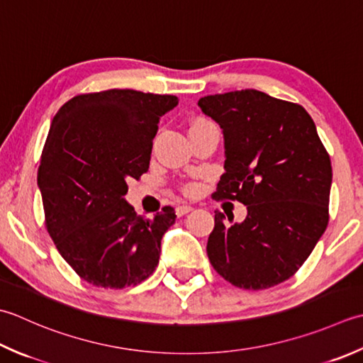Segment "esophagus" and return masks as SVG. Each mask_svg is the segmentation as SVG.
Here are the masks:
<instances>
[{
    "label": "esophagus",
    "mask_w": 363,
    "mask_h": 363,
    "mask_svg": "<svg viewBox=\"0 0 363 363\" xmlns=\"http://www.w3.org/2000/svg\"><path fill=\"white\" fill-rule=\"evenodd\" d=\"M190 211H194V208H191V206H187V204H179V206H176V216H177V217L186 216V214H189Z\"/></svg>",
    "instance_id": "obj_1"
}]
</instances>
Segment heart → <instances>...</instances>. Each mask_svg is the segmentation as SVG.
<instances>
[{
	"label": "heart",
	"mask_w": 363,
	"mask_h": 363,
	"mask_svg": "<svg viewBox=\"0 0 363 363\" xmlns=\"http://www.w3.org/2000/svg\"><path fill=\"white\" fill-rule=\"evenodd\" d=\"M195 187H187V191H194Z\"/></svg>",
	"instance_id": "heart-1"
}]
</instances>
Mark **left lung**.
Wrapping results in <instances>:
<instances>
[{
	"instance_id": "8db88e82",
	"label": "left lung",
	"mask_w": 363,
	"mask_h": 363,
	"mask_svg": "<svg viewBox=\"0 0 363 363\" xmlns=\"http://www.w3.org/2000/svg\"><path fill=\"white\" fill-rule=\"evenodd\" d=\"M198 105L223 133L225 173L214 198L247 206L244 222L231 226L216 211L206 247L211 264L234 286L279 285L303 264L328 226L329 154L297 104L242 89Z\"/></svg>"
}]
</instances>
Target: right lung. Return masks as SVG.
Masks as SVG:
<instances>
[{
    "instance_id": "obj_1",
    "label": "right lung",
    "mask_w": 363,
    "mask_h": 363,
    "mask_svg": "<svg viewBox=\"0 0 363 363\" xmlns=\"http://www.w3.org/2000/svg\"><path fill=\"white\" fill-rule=\"evenodd\" d=\"M177 102L110 89L70 99L52 121L38 173L45 225L61 257L91 285L135 286L159 264L174 209L137 216L125 201L127 182L147 172L160 116Z\"/></svg>"
}]
</instances>
